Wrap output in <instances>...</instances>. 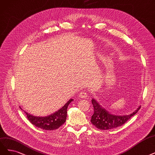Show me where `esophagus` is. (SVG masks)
<instances>
[{
  "label": "esophagus",
  "instance_id": "obj_1",
  "mask_svg": "<svg viewBox=\"0 0 155 155\" xmlns=\"http://www.w3.org/2000/svg\"><path fill=\"white\" fill-rule=\"evenodd\" d=\"M79 96L81 98H85V97H87V92H85V91H82L81 92L79 93Z\"/></svg>",
  "mask_w": 155,
  "mask_h": 155
}]
</instances>
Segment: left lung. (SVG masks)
<instances>
[{
    "mask_svg": "<svg viewBox=\"0 0 155 155\" xmlns=\"http://www.w3.org/2000/svg\"><path fill=\"white\" fill-rule=\"evenodd\" d=\"M92 103L94 112L90 121L97 128L103 130L114 129L123 125L140 108V106H139L137 110L129 115H118L110 113L94 99H92Z\"/></svg>",
    "mask_w": 155,
    "mask_h": 155,
    "instance_id": "left-lung-1",
    "label": "left lung"
}]
</instances>
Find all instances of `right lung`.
<instances>
[{
	"mask_svg": "<svg viewBox=\"0 0 155 155\" xmlns=\"http://www.w3.org/2000/svg\"><path fill=\"white\" fill-rule=\"evenodd\" d=\"M72 101L73 99H71L60 110L45 117H37L25 111H24L27 115V118L35 126L45 130H54L59 128L61 125L65 123L67 119L68 106ZM20 108L23 110L20 107Z\"/></svg>",
	"mask_w": 155,
	"mask_h": 155,
	"instance_id": "obj_1",
	"label": "right lung"
}]
</instances>
